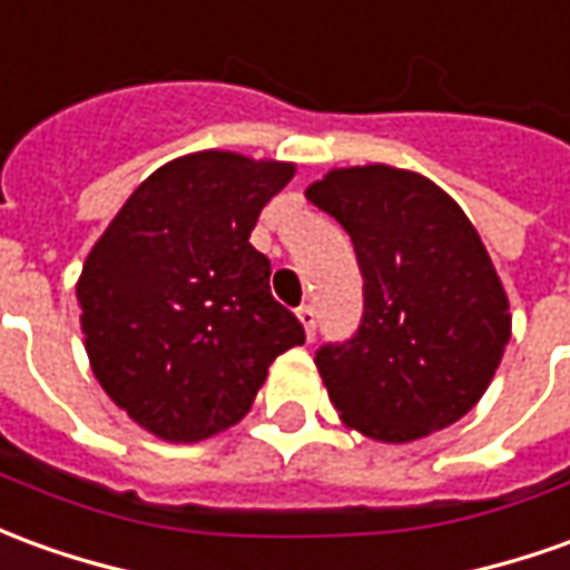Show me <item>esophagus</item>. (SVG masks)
<instances>
[{"label": "esophagus", "instance_id": "esophagus-1", "mask_svg": "<svg viewBox=\"0 0 570 570\" xmlns=\"http://www.w3.org/2000/svg\"><path fill=\"white\" fill-rule=\"evenodd\" d=\"M296 317L302 321V326H305V333H308V340L314 336V330H317V312H314V305H302L296 312Z\"/></svg>", "mask_w": 570, "mask_h": 570}]
</instances>
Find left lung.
<instances>
[{
	"label": "left lung",
	"mask_w": 570,
	"mask_h": 570,
	"mask_svg": "<svg viewBox=\"0 0 570 570\" xmlns=\"http://www.w3.org/2000/svg\"><path fill=\"white\" fill-rule=\"evenodd\" d=\"M308 200L352 237L364 314L314 354L333 407L376 441H416L484 395L509 342V302L479 230L429 178L336 169Z\"/></svg>",
	"instance_id": "obj_1"
}]
</instances>
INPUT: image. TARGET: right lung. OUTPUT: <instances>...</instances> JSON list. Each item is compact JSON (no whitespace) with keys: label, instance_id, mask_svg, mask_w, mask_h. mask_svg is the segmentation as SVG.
Masks as SVG:
<instances>
[{"label":"right lung","instance_id":"obj_1","mask_svg":"<svg viewBox=\"0 0 570 570\" xmlns=\"http://www.w3.org/2000/svg\"><path fill=\"white\" fill-rule=\"evenodd\" d=\"M289 163L203 150L160 166L107 225L77 284L91 370L114 404L166 441L244 420L305 326L272 296L249 244Z\"/></svg>","mask_w":570,"mask_h":570}]
</instances>
